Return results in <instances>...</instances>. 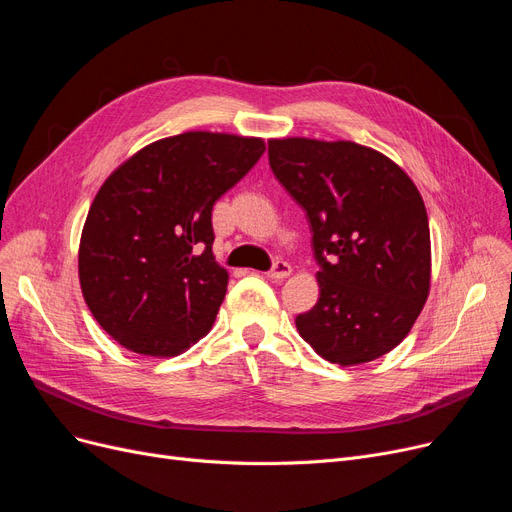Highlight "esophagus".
I'll list each match as a JSON object with an SVG mask.
<instances>
[{
  "instance_id": "1",
  "label": "esophagus",
  "mask_w": 512,
  "mask_h": 512,
  "mask_svg": "<svg viewBox=\"0 0 512 512\" xmlns=\"http://www.w3.org/2000/svg\"><path fill=\"white\" fill-rule=\"evenodd\" d=\"M291 275V266L287 264V262H283V260H277L275 264H273V269L266 273V277L269 279H273V281H283V279H287Z\"/></svg>"
}]
</instances>
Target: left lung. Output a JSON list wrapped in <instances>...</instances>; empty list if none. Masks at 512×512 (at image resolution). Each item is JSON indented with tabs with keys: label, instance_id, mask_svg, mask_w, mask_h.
Here are the masks:
<instances>
[{
	"label": "left lung",
	"instance_id": "1",
	"mask_svg": "<svg viewBox=\"0 0 512 512\" xmlns=\"http://www.w3.org/2000/svg\"><path fill=\"white\" fill-rule=\"evenodd\" d=\"M269 164L304 208L321 266V298L296 316L304 342L339 367L394 350L429 296V221L417 185L354 141L271 139Z\"/></svg>",
	"mask_w": 512,
	"mask_h": 512
}]
</instances>
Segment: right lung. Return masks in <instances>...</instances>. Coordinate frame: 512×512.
<instances>
[{"label": "right lung", "mask_w": 512, "mask_h": 512, "mask_svg": "<svg viewBox=\"0 0 512 512\" xmlns=\"http://www.w3.org/2000/svg\"><path fill=\"white\" fill-rule=\"evenodd\" d=\"M264 150L258 137L189 131L145 145L104 181L81 233L79 281L120 346L177 356L212 329L229 283L212 254V206Z\"/></svg>", "instance_id": "1"}]
</instances>
